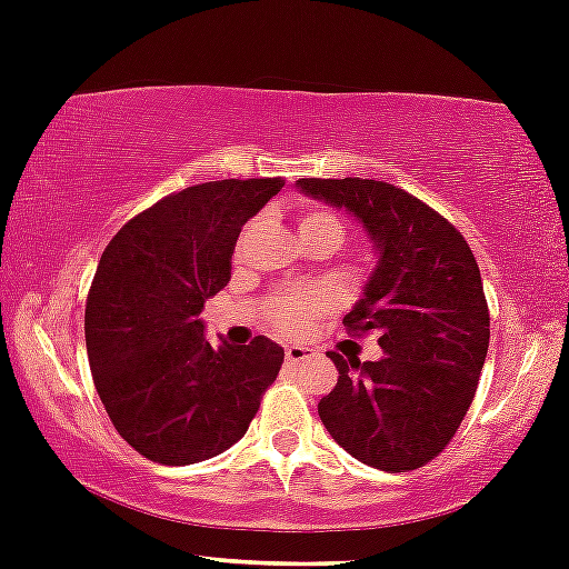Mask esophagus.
Here are the masks:
<instances>
[{"instance_id": "1", "label": "esophagus", "mask_w": 569, "mask_h": 569, "mask_svg": "<svg viewBox=\"0 0 569 569\" xmlns=\"http://www.w3.org/2000/svg\"><path fill=\"white\" fill-rule=\"evenodd\" d=\"M310 356H316V353H313V348H305V346H286V361H289V365H299V361L310 359Z\"/></svg>"}]
</instances>
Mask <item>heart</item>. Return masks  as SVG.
I'll return each mask as SVG.
<instances>
[{
  "label": "heart",
  "instance_id": "b5f03b06",
  "mask_svg": "<svg viewBox=\"0 0 569 569\" xmlns=\"http://www.w3.org/2000/svg\"><path fill=\"white\" fill-rule=\"evenodd\" d=\"M302 223H332V227L340 229V221L329 213H305L299 227H302ZM323 305H327V295H323V291H291V295L280 297L278 302H274L272 321L274 327L286 329V332H297V329H302L305 323H308V318L313 316L318 308H323Z\"/></svg>",
  "mask_w": 569,
  "mask_h": 569
}]
</instances>
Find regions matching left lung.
Returning <instances> with one entry per match:
<instances>
[{
    "label": "left lung",
    "instance_id": "8db88e82",
    "mask_svg": "<svg viewBox=\"0 0 569 569\" xmlns=\"http://www.w3.org/2000/svg\"><path fill=\"white\" fill-rule=\"evenodd\" d=\"M297 189L348 210L378 261L348 332H378V361L342 359L318 402L327 432L386 472L427 465L457 435L489 351V308L470 246L440 213L383 180L302 178Z\"/></svg>",
    "mask_w": 569,
    "mask_h": 569
}]
</instances>
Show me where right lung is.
<instances>
[{"instance_id":"add662e5","label":"right lung","mask_w":569,"mask_h":569,"mask_svg":"<svg viewBox=\"0 0 569 569\" xmlns=\"http://www.w3.org/2000/svg\"><path fill=\"white\" fill-rule=\"evenodd\" d=\"M283 180H210L142 210L104 248L86 299L93 386L118 435L159 465L232 448L278 378L283 348H213L199 313L229 283L240 229Z\"/></svg>"}]
</instances>
